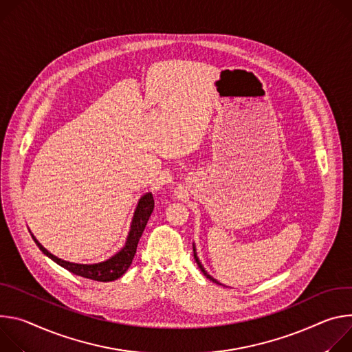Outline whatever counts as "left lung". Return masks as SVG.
<instances>
[{"mask_svg": "<svg viewBox=\"0 0 352 352\" xmlns=\"http://www.w3.org/2000/svg\"><path fill=\"white\" fill-rule=\"evenodd\" d=\"M192 252H194V260H196V263H197V264H199V267H200V270H201V271H203V274H204V276H206V277H207V278H208V280H211V281H212V283H215V284H219V283H218V281H217V280H214V278H212V277H211V276H210V274H208V272H207V271H206V270H204V267H203V264H201V263H200V260H199V257H197V253H196V246H194V245H192ZM219 285H221V284H219Z\"/></svg>", "mask_w": 352, "mask_h": 352, "instance_id": "left-lung-1", "label": "left lung"}]
</instances>
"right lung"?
I'll use <instances>...</instances> for the list:
<instances>
[{"instance_id": "1", "label": "right lung", "mask_w": 352, "mask_h": 352, "mask_svg": "<svg viewBox=\"0 0 352 352\" xmlns=\"http://www.w3.org/2000/svg\"><path fill=\"white\" fill-rule=\"evenodd\" d=\"M153 207H155V201H153L152 194L151 192L144 194L135 208L126 245L116 254H113L110 258L96 263V264H78V263H69V261L61 260V258L53 256L50 252H47L41 243L36 241V238L33 235H32V238H33L34 243L37 245V248L41 249L49 258H52L54 263H57L63 268L72 272V274L84 277V278H89L94 281H100V283L114 281L117 278H120L129 270V267L131 265L134 254L137 252L138 241H140L142 232L145 229V225L153 211Z\"/></svg>"}]
</instances>
